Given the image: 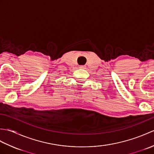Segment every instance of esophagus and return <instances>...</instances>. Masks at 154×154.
I'll list each match as a JSON object with an SVG mask.
<instances>
[{"mask_svg": "<svg viewBox=\"0 0 154 154\" xmlns=\"http://www.w3.org/2000/svg\"><path fill=\"white\" fill-rule=\"evenodd\" d=\"M79 67H80L81 69H84L85 67V65H80Z\"/></svg>", "mask_w": 154, "mask_h": 154, "instance_id": "obj_1", "label": "esophagus"}]
</instances>
